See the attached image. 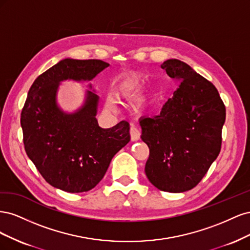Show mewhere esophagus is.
Returning <instances> with one entry per match:
<instances>
[{"mask_svg":"<svg viewBox=\"0 0 250 250\" xmlns=\"http://www.w3.org/2000/svg\"><path fill=\"white\" fill-rule=\"evenodd\" d=\"M140 137H141L140 129L134 124H131V126H130V138H131V140L132 141H138V140H140Z\"/></svg>","mask_w":250,"mask_h":250,"instance_id":"obj_1","label":"esophagus"}]
</instances>
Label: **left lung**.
<instances>
[{
  "instance_id": "1",
  "label": "left lung",
  "mask_w": 250,
  "mask_h": 250,
  "mask_svg": "<svg viewBox=\"0 0 250 250\" xmlns=\"http://www.w3.org/2000/svg\"><path fill=\"white\" fill-rule=\"evenodd\" d=\"M179 84L158 116L143 118L150 150L145 172L158 190L181 193L197 186L220 153L225 105L215 85L178 59L161 65Z\"/></svg>"
}]
</instances>
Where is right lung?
Listing matches in <instances>:
<instances>
[{
	"mask_svg": "<svg viewBox=\"0 0 250 250\" xmlns=\"http://www.w3.org/2000/svg\"><path fill=\"white\" fill-rule=\"evenodd\" d=\"M108 65L98 59L66 58L40 75L29 89L21 113L22 141L28 157L52 187L69 193L92 190L130 141L127 121L99 127L98 96L90 90L77 112L67 115L56 104L60 81L92 80Z\"/></svg>",
	"mask_w": 250,
	"mask_h": 250,
	"instance_id": "right-lung-1",
	"label": "right lung"
}]
</instances>
